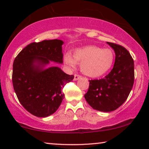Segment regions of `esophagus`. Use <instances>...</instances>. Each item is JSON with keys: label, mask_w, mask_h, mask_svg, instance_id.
<instances>
[{"label": "esophagus", "mask_w": 149, "mask_h": 149, "mask_svg": "<svg viewBox=\"0 0 149 149\" xmlns=\"http://www.w3.org/2000/svg\"><path fill=\"white\" fill-rule=\"evenodd\" d=\"M81 77V76L79 75H77V74H75V75H74V81H76V80H77V79H78L79 78H80Z\"/></svg>", "instance_id": "obj_1"}]
</instances>
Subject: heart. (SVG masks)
I'll return each instance as SVG.
<instances>
[{"instance_id":"heart-1","label":"heart","mask_w":149,"mask_h":149,"mask_svg":"<svg viewBox=\"0 0 149 149\" xmlns=\"http://www.w3.org/2000/svg\"><path fill=\"white\" fill-rule=\"evenodd\" d=\"M64 62L71 68L81 63V71L88 76L96 77L106 74L114 62V53L110 49H102L95 45L75 49L73 56L70 53L64 55Z\"/></svg>"}]
</instances>
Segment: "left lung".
Instances as JSON below:
<instances>
[{"label": "left lung", "mask_w": 149, "mask_h": 149, "mask_svg": "<svg viewBox=\"0 0 149 149\" xmlns=\"http://www.w3.org/2000/svg\"><path fill=\"white\" fill-rule=\"evenodd\" d=\"M115 52L114 68L105 77L89 80L90 86L84 95L91 107L110 112L123 104L131 91L134 80V61L124 47L107 42Z\"/></svg>", "instance_id": "1"}]
</instances>
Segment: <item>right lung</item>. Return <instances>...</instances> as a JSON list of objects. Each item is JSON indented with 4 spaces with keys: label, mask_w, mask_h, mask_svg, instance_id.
<instances>
[{
    "label": "right lung",
    "mask_w": 149,
    "mask_h": 149,
    "mask_svg": "<svg viewBox=\"0 0 149 149\" xmlns=\"http://www.w3.org/2000/svg\"><path fill=\"white\" fill-rule=\"evenodd\" d=\"M63 44L59 39L34 42L13 62L12 80L17 98L35 116L47 117L56 112L64 98L62 89L74 77L59 67L45 68L51 61L63 63Z\"/></svg>",
    "instance_id": "right-lung-1"
}]
</instances>
